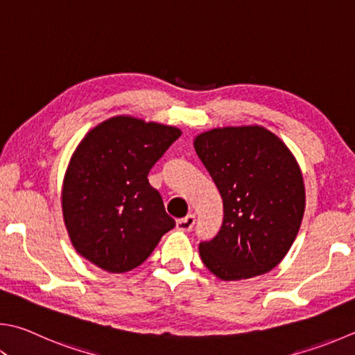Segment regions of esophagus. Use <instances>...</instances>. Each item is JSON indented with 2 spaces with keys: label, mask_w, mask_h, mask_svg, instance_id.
<instances>
[{
  "label": "esophagus",
  "mask_w": 355,
  "mask_h": 355,
  "mask_svg": "<svg viewBox=\"0 0 355 355\" xmlns=\"http://www.w3.org/2000/svg\"><path fill=\"white\" fill-rule=\"evenodd\" d=\"M194 223H196V214H188L183 218H178L177 220V230L180 231H191L192 228H194Z\"/></svg>",
  "instance_id": "1"
}]
</instances>
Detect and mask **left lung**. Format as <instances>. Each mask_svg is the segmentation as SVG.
<instances>
[{
	"mask_svg": "<svg viewBox=\"0 0 355 355\" xmlns=\"http://www.w3.org/2000/svg\"><path fill=\"white\" fill-rule=\"evenodd\" d=\"M198 158L223 200V223L200 242L202 261L223 281L273 270L292 247L306 208L292 152L261 125L212 128L194 139Z\"/></svg>",
	"mask_w": 355,
	"mask_h": 355,
	"instance_id": "obj_1",
	"label": "left lung"
}]
</instances>
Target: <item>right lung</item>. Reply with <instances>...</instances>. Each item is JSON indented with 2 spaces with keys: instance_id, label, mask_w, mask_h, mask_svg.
<instances>
[{
  "instance_id": "obj_1",
  "label": "right lung",
  "mask_w": 355,
  "mask_h": 355,
  "mask_svg": "<svg viewBox=\"0 0 355 355\" xmlns=\"http://www.w3.org/2000/svg\"><path fill=\"white\" fill-rule=\"evenodd\" d=\"M182 130L114 116L80 141L63 178L62 209L77 253L110 273L138 267L175 220L147 175Z\"/></svg>"
}]
</instances>
